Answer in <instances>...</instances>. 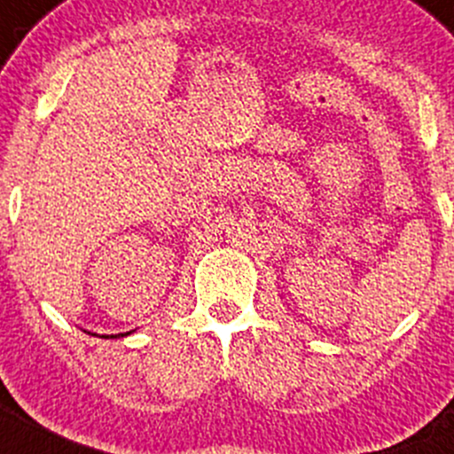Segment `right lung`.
<instances>
[{
  "label": "right lung",
  "mask_w": 454,
  "mask_h": 454,
  "mask_svg": "<svg viewBox=\"0 0 454 454\" xmlns=\"http://www.w3.org/2000/svg\"><path fill=\"white\" fill-rule=\"evenodd\" d=\"M129 333H131V332H127V333H118V336H114V333H112V336H103V338H121V336H129Z\"/></svg>",
  "instance_id": "1"
}]
</instances>
